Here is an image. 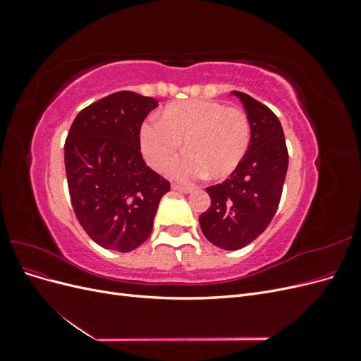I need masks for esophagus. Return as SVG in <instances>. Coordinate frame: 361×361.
Wrapping results in <instances>:
<instances>
[{
    "label": "esophagus",
    "mask_w": 361,
    "mask_h": 361,
    "mask_svg": "<svg viewBox=\"0 0 361 361\" xmlns=\"http://www.w3.org/2000/svg\"><path fill=\"white\" fill-rule=\"evenodd\" d=\"M174 191H180L183 194H191L194 191L192 187H182V185H173L171 187Z\"/></svg>",
    "instance_id": "esophagus-1"
}]
</instances>
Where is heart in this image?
Returning <instances> with one entry per match:
<instances>
[{"label":"heart","instance_id":"heart-1","mask_svg":"<svg viewBox=\"0 0 361 361\" xmlns=\"http://www.w3.org/2000/svg\"><path fill=\"white\" fill-rule=\"evenodd\" d=\"M182 140L188 152L169 164V176L191 182L209 173L221 179L243 162L250 146V123L236 108L190 99L169 105L162 117H150L140 129L141 152L154 169L164 167L178 154Z\"/></svg>","mask_w":361,"mask_h":361}]
</instances>
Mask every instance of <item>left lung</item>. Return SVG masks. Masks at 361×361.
Listing matches in <instances>:
<instances>
[{"label":"left lung","mask_w":361,"mask_h":361,"mask_svg":"<svg viewBox=\"0 0 361 361\" xmlns=\"http://www.w3.org/2000/svg\"><path fill=\"white\" fill-rule=\"evenodd\" d=\"M232 94L245 108L250 146L231 178L206 188L211 207L199 218L207 241L223 250L243 248L268 227L279 207L289 161L277 116L245 93Z\"/></svg>","instance_id":"obj_1"}]
</instances>
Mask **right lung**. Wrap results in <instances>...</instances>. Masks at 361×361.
<instances>
[{"label":"right lung","mask_w":361,"mask_h":361,"mask_svg":"<svg viewBox=\"0 0 361 361\" xmlns=\"http://www.w3.org/2000/svg\"><path fill=\"white\" fill-rule=\"evenodd\" d=\"M154 97L116 92L75 117L64 145L71 200L96 244L128 253L149 238L170 183L140 154V128Z\"/></svg>","instance_id":"obj_1"}]
</instances>
